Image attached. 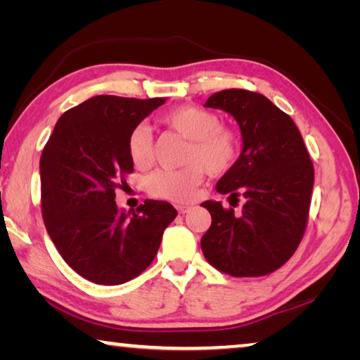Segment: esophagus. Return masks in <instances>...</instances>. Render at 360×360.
<instances>
[{
  "instance_id": "1",
  "label": "esophagus",
  "mask_w": 360,
  "mask_h": 360,
  "mask_svg": "<svg viewBox=\"0 0 360 360\" xmlns=\"http://www.w3.org/2000/svg\"><path fill=\"white\" fill-rule=\"evenodd\" d=\"M176 210H178L179 214H186V212H188L192 208H191V206H186V205H178V206H176Z\"/></svg>"
}]
</instances>
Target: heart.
<instances>
[{
	"mask_svg": "<svg viewBox=\"0 0 360 360\" xmlns=\"http://www.w3.org/2000/svg\"><path fill=\"white\" fill-rule=\"evenodd\" d=\"M160 122L168 130L188 139L184 154V168L158 169L146 181L152 197L169 202H188L205 172L210 176L229 173L241 155V138L231 127L210 109L182 105L162 115ZM127 150L136 168H148L154 160V139L146 125H136L127 138Z\"/></svg>",
	"mask_w": 360,
	"mask_h": 360,
	"instance_id": "b5f03b06",
	"label": "heart"
}]
</instances>
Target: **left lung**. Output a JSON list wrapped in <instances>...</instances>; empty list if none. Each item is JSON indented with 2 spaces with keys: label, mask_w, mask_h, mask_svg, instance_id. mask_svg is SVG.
Returning <instances> with one entry per match:
<instances>
[{
  "label": "left lung",
  "mask_w": 360,
  "mask_h": 360,
  "mask_svg": "<svg viewBox=\"0 0 360 360\" xmlns=\"http://www.w3.org/2000/svg\"><path fill=\"white\" fill-rule=\"evenodd\" d=\"M205 106L224 109L238 122L243 152L219 179L216 191L230 203L245 198L240 215L219 202H205L211 227L202 249L210 264L236 278L270 275L288 262L304 235L314 184L307 146L288 114L257 92L229 89Z\"/></svg>",
  "instance_id": "left-lung-1"
}]
</instances>
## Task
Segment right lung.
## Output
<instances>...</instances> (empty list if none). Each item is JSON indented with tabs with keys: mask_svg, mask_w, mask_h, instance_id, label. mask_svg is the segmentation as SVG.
I'll use <instances>...</instances> for the list:
<instances>
[{
	"mask_svg": "<svg viewBox=\"0 0 360 360\" xmlns=\"http://www.w3.org/2000/svg\"><path fill=\"white\" fill-rule=\"evenodd\" d=\"M163 103L92 96L63 112L42 150V219L63 260L89 281L117 285L141 275L178 216L168 202L146 200L129 217L114 200L133 172L129 133Z\"/></svg>",
	"mask_w": 360,
	"mask_h": 360,
	"instance_id": "obj_1",
	"label": "right lung"
}]
</instances>
